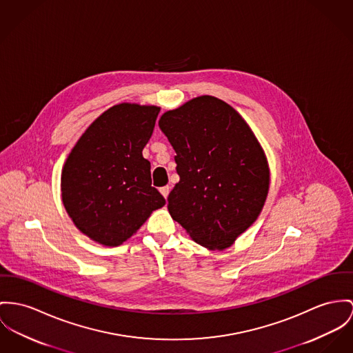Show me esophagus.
Returning <instances> with one entry per match:
<instances>
[{
	"instance_id": "34e87169",
	"label": "esophagus",
	"mask_w": 353,
	"mask_h": 353,
	"mask_svg": "<svg viewBox=\"0 0 353 353\" xmlns=\"http://www.w3.org/2000/svg\"><path fill=\"white\" fill-rule=\"evenodd\" d=\"M160 192H161V194H163V197L165 199H168V196H169V192H170V187H163L161 190H160Z\"/></svg>"
}]
</instances>
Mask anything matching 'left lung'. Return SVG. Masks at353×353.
I'll return each mask as SVG.
<instances>
[{
	"mask_svg": "<svg viewBox=\"0 0 353 353\" xmlns=\"http://www.w3.org/2000/svg\"><path fill=\"white\" fill-rule=\"evenodd\" d=\"M159 126L176 152L180 181L168 211L196 243L224 250L258 219L270 187L266 154L242 115L201 95L163 112Z\"/></svg>",
	"mask_w": 353,
	"mask_h": 353,
	"instance_id": "left-lung-1",
	"label": "left lung"
}]
</instances>
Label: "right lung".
<instances>
[{
    "mask_svg": "<svg viewBox=\"0 0 353 353\" xmlns=\"http://www.w3.org/2000/svg\"><path fill=\"white\" fill-rule=\"evenodd\" d=\"M159 112V106L115 105L85 129L68 154L61 201L91 241L117 247L165 205L163 194L152 187L150 163L142 156Z\"/></svg>",
    "mask_w": 353,
    "mask_h": 353,
    "instance_id": "1",
    "label": "right lung"
}]
</instances>
